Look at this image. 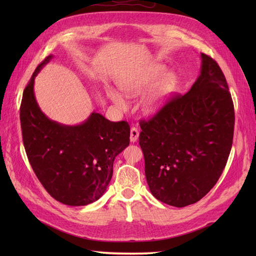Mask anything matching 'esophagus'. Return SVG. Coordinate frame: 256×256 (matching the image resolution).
<instances>
[{"label": "esophagus", "instance_id": "obj_1", "mask_svg": "<svg viewBox=\"0 0 256 256\" xmlns=\"http://www.w3.org/2000/svg\"><path fill=\"white\" fill-rule=\"evenodd\" d=\"M138 138V130L136 127H131L130 129V141L131 142H136Z\"/></svg>", "mask_w": 256, "mask_h": 256}]
</instances>
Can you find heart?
<instances>
[{"label": "heart", "instance_id": "obj_1", "mask_svg": "<svg viewBox=\"0 0 256 256\" xmlns=\"http://www.w3.org/2000/svg\"><path fill=\"white\" fill-rule=\"evenodd\" d=\"M160 72V67L150 69V72H147L145 74L136 76L134 78L122 81L120 83V88L125 94L129 96H136L141 94L143 90H145L147 88H150L154 82V80L158 78ZM175 82L176 80L174 74L166 72L164 76H162V78L154 83L144 96L142 102L143 110L148 114L157 112L161 108V106L164 104L168 95L173 92L175 88ZM108 96L110 97V99L115 104H118L120 108H126V100L120 92L113 90H108Z\"/></svg>", "mask_w": 256, "mask_h": 256}]
</instances>
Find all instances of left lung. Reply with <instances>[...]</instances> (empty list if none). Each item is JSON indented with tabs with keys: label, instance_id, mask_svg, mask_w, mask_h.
Wrapping results in <instances>:
<instances>
[{
	"label": "left lung",
	"instance_id": "obj_1",
	"mask_svg": "<svg viewBox=\"0 0 256 256\" xmlns=\"http://www.w3.org/2000/svg\"><path fill=\"white\" fill-rule=\"evenodd\" d=\"M200 56V74L187 94H173L140 122L150 190L175 207L194 204L214 188L233 144L235 112L226 79L212 58Z\"/></svg>",
	"mask_w": 256,
	"mask_h": 256
}]
</instances>
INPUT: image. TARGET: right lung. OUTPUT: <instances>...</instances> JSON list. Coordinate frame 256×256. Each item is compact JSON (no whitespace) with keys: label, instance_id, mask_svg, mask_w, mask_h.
<instances>
[{"label":"right lung","instance_id":"1","mask_svg":"<svg viewBox=\"0 0 256 256\" xmlns=\"http://www.w3.org/2000/svg\"><path fill=\"white\" fill-rule=\"evenodd\" d=\"M52 56L37 66L23 90L20 106L22 140L38 180L58 202L84 206L102 196L113 174L115 157L129 145L130 126L92 113L78 126L50 120L38 106L34 79Z\"/></svg>","mask_w":256,"mask_h":256}]
</instances>
